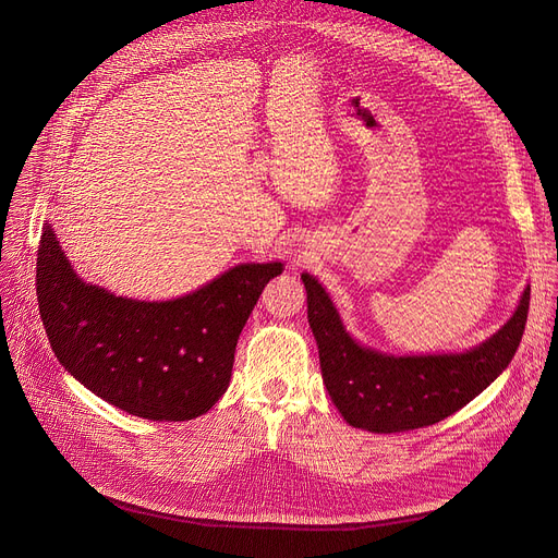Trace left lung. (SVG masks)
<instances>
[{"mask_svg": "<svg viewBox=\"0 0 558 558\" xmlns=\"http://www.w3.org/2000/svg\"><path fill=\"white\" fill-rule=\"evenodd\" d=\"M301 280L326 391L348 425L375 434L434 425L495 383L520 345L532 291L526 284L507 324L473 348L393 355L360 343L345 330L326 287L307 271Z\"/></svg>", "mask_w": 558, "mask_h": 558, "instance_id": "1", "label": "left lung"}]
</instances>
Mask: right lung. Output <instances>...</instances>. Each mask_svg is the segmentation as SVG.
Masks as SVG:
<instances>
[{"instance_id":"1","label":"right lung","mask_w":558,"mask_h":558,"mask_svg":"<svg viewBox=\"0 0 558 558\" xmlns=\"http://www.w3.org/2000/svg\"><path fill=\"white\" fill-rule=\"evenodd\" d=\"M38 305L51 350L101 400L146 421H192L226 393L234 345L282 262H242L169 301L117 296L85 282L47 221Z\"/></svg>"}]
</instances>
